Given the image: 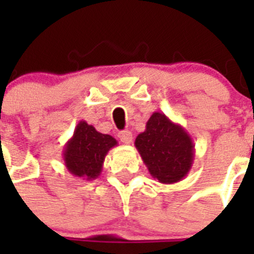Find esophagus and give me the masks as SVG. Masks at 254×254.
<instances>
[{
    "instance_id": "34e87169",
    "label": "esophagus",
    "mask_w": 254,
    "mask_h": 254,
    "mask_svg": "<svg viewBox=\"0 0 254 254\" xmlns=\"http://www.w3.org/2000/svg\"><path fill=\"white\" fill-rule=\"evenodd\" d=\"M118 137H120L121 142L126 143V145H129L132 142V132L126 129V131H122L118 133Z\"/></svg>"
}]
</instances>
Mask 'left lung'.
Here are the masks:
<instances>
[{
    "mask_svg": "<svg viewBox=\"0 0 254 254\" xmlns=\"http://www.w3.org/2000/svg\"><path fill=\"white\" fill-rule=\"evenodd\" d=\"M134 146L152 178L163 185L182 181L193 164L194 145L190 133L160 112L151 114Z\"/></svg>",
    "mask_w": 254,
    "mask_h": 254,
    "instance_id": "1",
    "label": "left lung"
}]
</instances>
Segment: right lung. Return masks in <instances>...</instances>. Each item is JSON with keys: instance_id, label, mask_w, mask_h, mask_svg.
I'll return each mask as SVG.
<instances>
[{"instance_id": "1", "label": "right lung", "mask_w": 254, "mask_h": 254, "mask_svg": "<svg viewBox=\"0 0 254 254\" xmlns=\"http://www.w3.org/2000/svg\"><path fill=\"white\" fill-rule=\"evenodd\" d=\"M111 134L96 131L91 125L80 121L64 147V161L72 176L93 181L100 176L108 151L117 146Z\"/></svg>"}]
</instances>
